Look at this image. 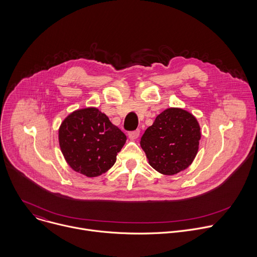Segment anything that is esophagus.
<instances>
[{
	"label": "esophagus",
	"instance_id": "1",
	"mask_svg": "<svg viewBox=\"0 0 257 257\" xmlns=\"http://www.w3.org/2000/svg\"><path fill=\"white\" fill-rule=\"evenodd\" d=\"M139 134H140V130L137 129V130H134V131H130V132L128 133V136H129V138H130L131 140H134V139H136V138L139 137Z\"/></svg>",
	"mask_w": 257,
	"mask_h": 257
}]
</instances>
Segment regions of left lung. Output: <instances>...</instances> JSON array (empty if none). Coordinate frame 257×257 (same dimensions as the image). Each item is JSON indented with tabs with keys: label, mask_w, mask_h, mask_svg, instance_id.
I'll return each instance as SVG.
<instances>
[{
	"label": "left lung",
	"mask_w": 257,
	"mask_h": 257,
	"mask_svg": "<svg viewBox=\"0 0 257 257\" xmlns=\"http://www.w3.org/2000/svg\"><path fill=\"white\" fill-rule=\"evenodd\" d=\"M200 137L199 124L192 114L183 108L170 107L145 130L140 145L156 171L175 175L192 164Z\"/></svg>",
	"instance_id": "obj_1"
}]
</instances>
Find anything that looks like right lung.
Here are the masks:
<instances>
[{
  "mask_svg": "<svg viewBox=\"0 0 257 257\" xmlns=\"http://www.w3.org/2000/svg\"><path fill=\"white\" fill-rule=\"evenodd\" d=\"M126 139L96 107L71 113L59 129V143L66 162L86 177H97L111 169Z\"/></svg>",
  "mask_w": 257,
  "mask_h": 257,
  "instance_id": "right-lung-1",
  "label": "right lung"
}]
</instances>
